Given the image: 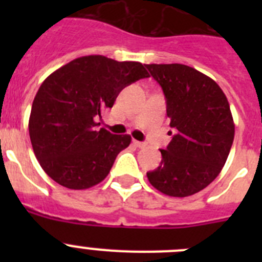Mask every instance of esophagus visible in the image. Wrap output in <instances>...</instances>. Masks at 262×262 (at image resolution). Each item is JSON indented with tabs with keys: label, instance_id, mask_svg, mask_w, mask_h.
Instances as JSON below:
<instances>
[{
	"label": "esophagus",
	"instance_id": "esophagus-1",
	"mask_svg": "<svg viewBox=\"0 0 262 262\" xmlns=\"http://www.w3.org/2000/svg\"><path fill=\"white\" fill-rule=\"evenodd\" d=\"M134 144H135L138 148H144L145 145H147L144 142H138V140H134Z\"/></svg>",
	"mask_w": 262,
	"mask_h": 262
}]
</instances>
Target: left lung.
I'll list each match as a JSON object with an SVG mask.
<instances>
[{
    "label": "left lung",
    "mask_w": 262,
    "mask_h": 262,
    "mask_svg": "<svg viewBox=\"0 0 262 262\" xmlns=\"http://www.w3.org/2000/svg\"><path fill=\"white\" fill-rule=\"evenodd\" d=\"M163 88L174 135L161 163L147 173L169 196H189L209 186L227 161L235 136L230 103L209 76L184 64H145ZM172 134V133H170Z\"/></svg>",
    "instance_id": "left-lung-1"
}]
</instances>
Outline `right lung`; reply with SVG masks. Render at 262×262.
<instances>
[{
	"label": "right lung",
	"mask_w": 262,
	"mask_h": 262,
	"mask_svg": "<svg viewBox=\"0 0 262 262\" xmlns=\"http://www.w3.org/2000/svg\"><path fill=\"white\" fill-rule=\"evenodd\" d=\"M145 77L142 62L90 55L43 81L32 102L29 133L39 164L53 181L84 190L107 177L131 136L98 128L96 118L113 107L123 88Z\"/></svg>",
	"instance_id": "right-lung-1"
}]
</instances>
